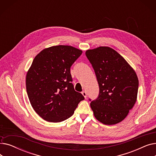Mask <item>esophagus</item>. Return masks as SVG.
I'll return each mask as SVG.
<instances>
[{
	"label": "esophagus",
	"mask_w": 156,
	"mask_h": 156,
	"mask_svg": "<svg viewBox=\"0 0 156 156\" xmlns=\"http://www.w3.org/2000/svg\"><path fill=\"white\" fill-rule=\"evenodd\" d=\"M81 94H82V95L84 96V97L85 98V99H87V92H86V91H83L82 92H81Z\"/></svg>",
	"instance_id": "34e87169"
}]
</instances>
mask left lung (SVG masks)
<instances>
[{
    "label": "left lung",
    "instance_id": "8db88e82",
    "mask_svg": "<svg viewBox=\"0 0 156 156\" xmlns=\"http://www.w3.org/2000/svg\"><path fill=\"white\" fill-rule=\"evenodd\" d=\"M85 54L99 87L97 99H89L94 116L104 125L117 124L126 117L136 101V74L123 57L109 47L90 49Z\"/></svg>",
    "mask_w": 156,
    "mask_h": 156
}]
</instances>
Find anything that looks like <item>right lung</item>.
I'll return each mask as SVG.
<instances>
[{
  "mask_svg": "<svg viewBox=\"0 0 156 156\" xmlns=\"http://www.w3.org/2000/svg\"><path fill=\"white\" fill-rule=\"evenodd\" d=\"M82 54L69 45L44 49L35 57L26 78L30 104L38 115L48 122L70 118L85 97L76 92L70 68Z\"/></svg>",
  "mask_w": 156,
  "mask_h": 156,
  "instance_id": "right-lung-1",
  "label": "right lung"
}]
</instances>
